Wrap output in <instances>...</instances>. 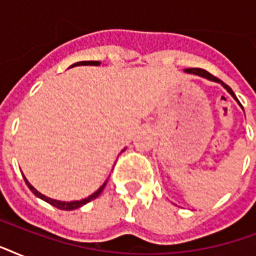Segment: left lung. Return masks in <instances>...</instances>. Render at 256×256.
Wrapping results in <instances>:
<instances>
[{
	"instance_id": "1",
	"label": "left lung",
	"mask_w": 256,
	"mask_h": 256,
	"mask_svg": "<svg viewBox=\"0 0 256 256\" xmlns=\"http://www.w3.org/2000/svg\"><path fill=\"white\" fill-rule=\"evenodd\" d=\"M184 72H186V73H192V74H196V76H200V77H204V78H207V80H210V81L220 82V84H222V85H223V88H226L227 92H230L231 96H234L235 100H238V98H236V96H235V94H234V92H232V90H231V88H230V86H227L226 84H223V82L220 81V80H219V78L214 77V76H212V74H210V73H208V72H206V70H203V69H199V68H190V69H186V70H184Z\"/></svg>"
}]
</instances>
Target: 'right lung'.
Returning a JSON list of instances; mask_svg holds the SVG:
<instances>
[{"label":"right lung","mask_w":256,"mask_h":256,"mask_svg":"<svg viewBox=\"0 0 256 256\" xmlns=\"http://www.w3.org/2000/svg\"><path fill=\"white\" fill-rule=\"evenodd\" d=\"M100 61H82V62H77V64H74V65H72L70 68H73V66H80V65H96H96H100ZM24 179H25L26 184H28V187H29L30 190H32V192H33L36 196L44 199L45 202L50 203L52 206L57 207V208H60V210H65V211L76 210V208L84 206V204H86V203L90 202V200H92V199H96V196H98V195H100V192L104 191V186H106V183H108V180H106V182H104V184H102V186H100V188L96 191V192H94V194L90 195V196H88V198L82 199V200H73V202H61V200H56V199H52V198H48V196H45V195L41 194L40 191L36 190V188H34V187L32 186L29 182H28V179H26L25 176H24Z\"/></svg>","instance_id":"right-lung-1"}]
</instances>
